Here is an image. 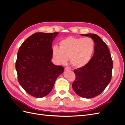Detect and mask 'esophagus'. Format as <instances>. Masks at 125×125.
<instances>
[{"label": "esophagus", "mask_w": 125, "mask_h": 125, "mask_svg": "<svg viewBox=\"0 0 125 125\" xmlns=\"http://www.w3.org/2000/svg\"><path fill=\"white\" fill-rule=\"evenodd\" d=\"M65 69L66 70H71V68L70 67H66Z\"/></svg>", "instance_id": "34e87169"}]
</instances>
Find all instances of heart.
Wrapping results in <instances>:
<instances>
[{
	"instance_id": "heart-1",
	"label": "heart",
	"mask_w": 125,
	"mask_h": 125,
	"mask_svg": "<svg viewBox=\"0 0 125 125\" xmlns=\"http://www.w3.org/2000/svg\"><path fill=\"white\" fill-rule=\"evenodd\" d=\"M94 50L95 43L90 37H68L60 41L59 48L52 47V54L59 64H65L70 59L72 65L80 68L89 62Z\"/></svg>"
}]
</instances>
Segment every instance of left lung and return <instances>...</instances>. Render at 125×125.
<instances>
[{"label": "left lung", "mask_w": 125, "mask_h": 125, "mask_svg": "<svg viewBox=\"0 0 125 125\" xmlns=\"http://www.w3.org/2000/svg\"><path fill=\"white\" fill-rule=\"evenodd\" d=\"M91 37L95 43L94 54L85 66L74 70L73 90L77 95L90 99L99 95L111 82L113 61L105 42L95 34H81Z\"/></svg>", "instance_id": "1"}]
</instances>
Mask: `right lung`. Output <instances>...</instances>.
Segmentation results:
<instances>
[{
    "label": "right lung",
    "instance_id": "1",
    "mask_svg": "<svg viewBox=\"0 0 125 125\" xmlns=\"http://www.w3.org/2000/svg\"><path fill=\"white\" fill-rule=\"evenodd\" d=\"M58 32L35 33L22 44L16 69L18 81L31 96L43 97L51 92L58 76L64 70L51 62L52 42Z\"/></svg>",
    "mask_w": 125,
    "mask_h": 125
}]
</instances>
